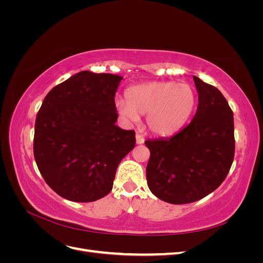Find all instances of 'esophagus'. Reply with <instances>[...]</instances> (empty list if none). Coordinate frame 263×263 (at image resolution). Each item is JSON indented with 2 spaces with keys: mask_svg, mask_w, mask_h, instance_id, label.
Instances as JSON below:
<instances>
[{
  "mask_svg": "<svg viewBox=\"0 0 263 263\" xmlns=\"http://www.w3.org/2000/svg\"><path fill=\"white\" fill-rule=\"evenodd\" d=\"M144 141H145L144 137H142L139 134H136V144L141 145V144H144Z\"/></svg>",
  "mask_w": 263,
  "mask_h": 263,
  "instance_id": "esophagus-1",
  "label": "esophagus"
}]
</instances>
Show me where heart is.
<instances>
[{"mask_svg": "<svg viewBox=\"0 0 263 263\" xmlns=\"http://www.w3.org/2000/svg\"><path fill=\"white\" fill-rule=\"evenodd\" d=\"M196 105V94L185 83L149 82L130 86L126 100L115 101L117 113L128 122H137L146 116L148 129L157 136L168 137L178 133L192 116Z\"/></svg>", "mask_w": 263, "mask_h": 263, "instance_id": "b5f03b06", "label": "heart"}]
</instances>
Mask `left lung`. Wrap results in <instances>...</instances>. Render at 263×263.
Listing matches in <instances>:
<instances>
[{
  "mask_svg": "<svg viewBox=\"0 0 263 263\" xmlns=\"http://www.w3.org/2000/svg\"><path fill=\"white\" fill-rule=\"evenodd\" d=\"M198 105L191 123L169 138L148 139L151 193L171 204L196 202L216 190L234 161V114L216 87L193 76Z\"/></svg>",
  "mask_w": 263,
  "mask_h": 263,
  "instance_id": "obj_1",
  "label": "left lung"
}]
</instances>
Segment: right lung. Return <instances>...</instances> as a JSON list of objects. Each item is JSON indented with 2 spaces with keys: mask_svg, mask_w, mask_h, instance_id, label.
Instances as JSON below:
<instances>
[{
  "mask_svg": "<svg viewBox=\"0 0 263 263\" xmlns=\"http://www.w3.org/2000/svg\"><path fill=\"white\" fill-rule=\"evenodd\" d=\"M123 77L81 71L55 85L37 114L34 156L55 193L86 203L113 189L117 166L136 144L115 125V93Z\"/></svg>",
  "mask_w": 263,
  "mask_h": 263,
  "instance_id": "1",
  "label": "right lung"
}]
</instances>
